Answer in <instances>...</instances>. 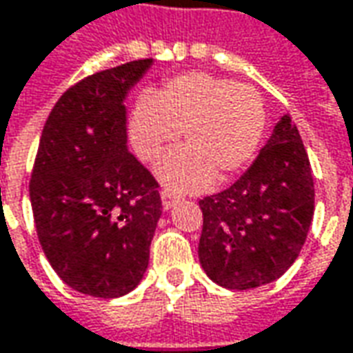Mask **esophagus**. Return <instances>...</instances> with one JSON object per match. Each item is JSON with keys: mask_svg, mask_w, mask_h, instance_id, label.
<instances>
[{"mask_svg": "<svg viewBox=\"0 0 353 353\" xmlns=\"http://www.w3.org/2000/svg\"><path fill=\"white\" fill-rule=\"evenodd\" d=\"M161 202H163V208L165 210H171L174 202H179V196L176 194H172L171 190H163L161 192Z\"/></svg>", "mask_w": 353, "mask_h": 353, "instance_id": "34e87169", "label": "esophagus"}]
</instances>
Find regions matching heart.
Returning a JSON list of instances; mask_svg holds the SVG:
<instances>
[{"label": "heart", "mask_w": 353, "mask_h": 353, "mask_svg": "<svg viewBox=\"0 0 353 353\" xmlns=\"http://www.w3.org/2000/svg\"><path fill=\"white\" fill-rule=\"evenodd\" d=\"M266 126L264 103L245 83L212 73L171 77L155 93H141L130 114V141L141 161H155L181 136L186 145L157 165L163 184L198 192L227 181L254 157Z\"/></svg>", "instance_id": "heart-1"}]
</instances>
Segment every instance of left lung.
Segmentation results:
<instances>
[{
  "instance_id": "left-lung-1",
  "label": "left lung",
  "mask_w": 353,
  "mask_h": 353,
  "mask_svg": "<svg viewBox=\"0 0 353 353\" xmlns=\"http://www.w3.org/2000/svg\"><path fill=\"white\" fill-rule=\"evenodd\" d=\"M198 256L227 290L278 280L299 256L314 212V184L299 130L283 114L259 157L233 186L200 200Z\"/></svg>"
}]
</instances>
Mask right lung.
Returning a JSON list of instances; mask_svg holds the SVG:
<instances>
[{"label": "right lung", "mask_w": 353, "mask_h": 353, "mask_svg": "<svg viewBox=\"0 0 353 353\" xmlns=\"http://www.w3.org/2000/svg\"><path fill=\"white\" fill-rule=\"evenodd\" d=\"M153 60L93 73L58 99L28 184L37 233L72 290L114 299L138 285L161 217L159 184L128 151L126 101Z\"/></svg>", "instance_id": "add662e5"}]
</instances>
